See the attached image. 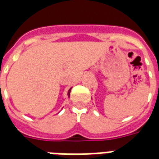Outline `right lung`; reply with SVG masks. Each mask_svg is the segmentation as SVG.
<instances>
[{
	"label": "right lung",
	"instance_id": "obj_1",
	"mask_svg": "<svg viewBox=\"0 0 159 159\" xmlns=\"http://www.w3.org/2000/svg\"><path fill=\"white\" fill-rule=\"evenodd\" d=\"M71 89H72V88H70V89H69V90H68V98H69V97H70V91H71Z\"/></svg>",
	"mask_w": 159,
	"mask_h": 159
}]
</instances>
